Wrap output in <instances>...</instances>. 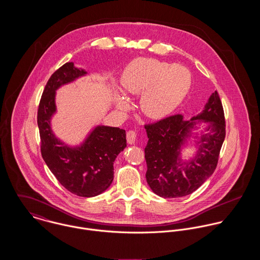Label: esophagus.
<instances>
[{"mask_svg":"<svg viewBox=\"0 0 260 260\" xmlns=\"http://www.w3.org/2000/svg\"><path fill=\"white\" fill-rule=\"evenodd\" d=\"M136 136H137V134H136V132H135V131H133V130L128 131V132H127V134H126L127 142H128L129 144H131V145H132V144H135Z\"/></svg>","mask_w":260,"mask_h":260,"instance_id":"1","label":"esophagus"}]
</instances>
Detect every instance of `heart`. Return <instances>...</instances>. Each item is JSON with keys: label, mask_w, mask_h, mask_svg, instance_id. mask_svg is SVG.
Masks as SVG:
<instances>
[{"label": "heart", "mask_w": 260, "mask_h": 260, "mask_svg": "<svg viewBox=\"0 0 260 260\" xmlns=\"http://www.w3.org/2000/svg\"><path fill=\"white\" fill-rule=\"evenodd\" d=\"M123 90L129 95L141 93L140 108L151 118H160L173 111L184 99L190 87V74L179 65L151 58H137L124 70L121 77ZM117 106L127 107V99L120 92L115 94Z\"/></svg>", "instance_id": "heart-1"}]
</instances>
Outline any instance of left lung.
<instances>
[{"label": "left lung", "mask_w": 260, "mask_h": 260, "mask_svg": "<svg viewBox=\"0 0 260 260\" xmlns=\"http://www.w3.org/2000/svg\"><path fill=\"white\" fill-rule=\"evenodd\" d=\"M201 122L205 123V128L199 131ZM145 129L148 137L146 180L158 196L189 195L213 174L225 138L224 112L217 91L211 94L203 110L190 120L174 115L146 125ZM192 142L196 154L184 160L181 151Z\"/></svg>", "instance_id": "left-lung-1"}]
</instances>
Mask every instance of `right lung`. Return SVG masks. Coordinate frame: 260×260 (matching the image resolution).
<instances>
[{
	"label": "right lung",
	"mask_w": 260,
	"mask_h": 260,
	"mask_svg": "<svg viewBox=\"0 0 260 260\" xmlns=\"http://www.w3.org/2000/svg\"><path fill=\"white\" fill-rule=\"evenodd\" d=\"M87 75L86 70L68 62L50 77L39 105L38 127L42 157L61 185L75 195L94 197L111 185L114 161L127 146L126 131L96 125L79 145L71 146L52 129V118L57 113V90Z\"/></svg>",
	"instance_id": "right-lung-1"
}]
</instances>
